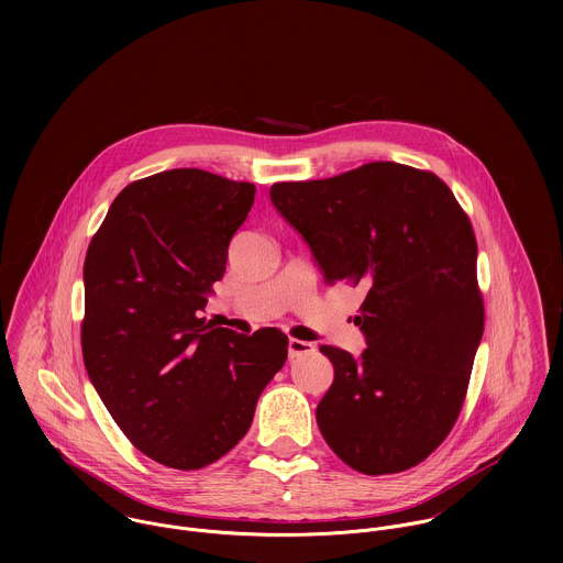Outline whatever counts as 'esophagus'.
Here are the masks:
<instances>
[{
  "mask_svg": "<svg viewBox=\"0 0 563 563\" xmlns=\"http://www.w3.org/2000/svg\"><path fill=\"white\" fill-rule=\"evenodd\" d=\"M314 351H317V346H314L312 342H308V340H297V338H290V340H288V355H290V360L310 355V353H314Z\"/></svg>",
  "mask_w": 563,
  "mask_h": 563,
  "instance_id": "esophagus-1",
  "label": "esophagus"
}]
</instances>
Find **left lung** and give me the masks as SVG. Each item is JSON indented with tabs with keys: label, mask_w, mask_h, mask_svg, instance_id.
<instances>
[{
	"label": "left lung",
	"mask_w": 563,
	"mask_h": 563,
	"mask_svg": "<svg viewBox=\"0 0 563 563\" xmlns=\"http://www.w3.org/2000/svg\"><path fill=\"white\" fill-rule=\"evenodd\" d=\"M271 201L308 241L327 284L366 288L360 360L322 344L333 384L317 407L331 451L364 475L418 466L451 433L482 342L477 239L431 170L368 162L277 181Z\"/></svg>",
	"instance_id": "obj_1"
}]
</instances>
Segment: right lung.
I'll return each instance as SVG.
<instances>
[{
  "label": "right lung",
  "instance_id": "1",
  "mask_svg": "<svg viewBox=\"0 0 563 563\" xmlns=\"http://www.w3.org/2000/svg\"><path fill=\"white\" fill-rule=\"evenodd\" d=\"M255 186L201 168L128 184L84 260L81 355L99 399L147 457L199 471L232 451L288 357V335L201 317Z\"/></svg>",
  "mask_w": 563,
  "mask_h": 563
}]
</instances>
